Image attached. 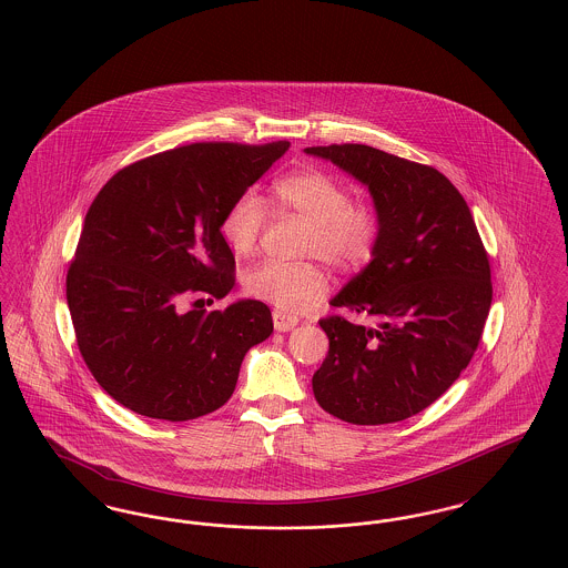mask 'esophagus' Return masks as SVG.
I'll return each mask as SVG.
<instances>
[{
  "mask_svg": "<svg viewBox=\"0 0 568 568\" xmlns=\"http://www.w3.org/2000/svg\"><path fill=\"white\" fill-rule=\"evenodd\" d=\"M272 320H274V328H276L278 333H287V331H292V328L298 324V317H296V315H287V313H283V311H274V313H272Z\"/></svg>",
  "mask_w": 568,
  "mask_h": 568,
  "instance_id": "obj_1",
  "label": "esophagus"
}]
</instances>
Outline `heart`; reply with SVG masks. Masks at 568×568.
<instances>
[{"mask_svg":"<svg viewBox=\"0 0 568 568\" xmlns=\"http://www.w3.org/2000/svg\"><path fill=\"white\" fill-rule=\"evenodd\" d=\"M281 207L311 224L306 253L344 270L361 267L372 260L381 220L372 205L349 203L346 187L335 176L303 171L274 185ZM265 205L255 190L242 192L224 212L222 235L237 257H248L262 237ZM328 287L324 270L315 263H283L267 260L251 267L244 290L255 301L278 311H301L317 301Z\"/></svg>","mask_w":568,"mask_h":568,"instance_id":"b5f03b06","label":"heart"}]
</instances>
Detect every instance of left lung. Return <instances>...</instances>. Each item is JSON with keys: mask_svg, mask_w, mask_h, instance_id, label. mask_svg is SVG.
Segmentation results:
<instances>
[{"mask_svg": "<svg viewBox=\"0 0 568 568\" xmlns=\"http://www.w3.org/2000/svg\"><path fill=\"white\" fill-rule=\"evenodd\" d=\"M369 190L381 235L320 320L328 354L317 404L348 424L381 426L428 408L469 365L493 301L490 267L463 194L437 169L367 144L308 146Z\"/></svg>", "mask_w": 568, "mask_h": 568, "instance_id": "obj_1", "label": "left lung"}]
</instances>
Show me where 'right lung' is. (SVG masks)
I'll list each match as a JSON object with an SVG mask.
<instances>
[{"mask_svg": "<svg viewBox=\"0 0 568 568\" xmlns=\"http://www.w3.org/2000/svg\"><path fill=\"white\" fill-rule=\"evenodd\" d=\"M290 149L196 142L112 176L84 219L67 274L78 346L103 392L138 415L187 422L214 413L246 352L272 333L260 301L224 298L235 257L222 237L229 205ZM210 301V298H207Z\"/></svg>", "mask_w": 568, "mask_h": 568, "instance_id": "right-lung-1", "label": "right lung"}]
</instances>
